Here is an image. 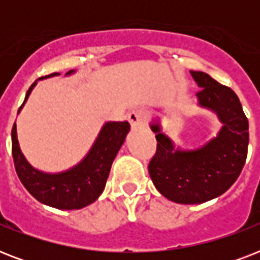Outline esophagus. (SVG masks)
I'll list each match as a JSON object with an SVG mask.
<instances>
[{
	"label": "esophagus",
	"mask_w": 260,
	"mask_h": 260,
	"mask_svg": "<svg viewBox=\"0 0 260 260\" xmlns=\"http://www.w3.org/2000/svg\"><path fill=\"white\" fill-rule=\"evenodd\" d=\"M128 118H129V122L132 128H140L143 125V121H144V112L142 109H132L128 114Z\"/></svg>",
	"instance_id": "esophagus-1"
}]
</instances>
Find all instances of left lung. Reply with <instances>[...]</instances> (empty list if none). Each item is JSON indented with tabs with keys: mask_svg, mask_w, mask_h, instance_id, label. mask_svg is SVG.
Listing matches in <instances>:
<instances>
[{
	"mask_svg": "<svg viewBox=\"0 0 260 260\" xmlns=\"http://www.w3.org/2000/svg\"><path fill=\"white\" fill-rule=\"evenodd\" d=\"M190 74L201 87L198 104L217 113L222 128L205 146L181 150L158 122L151 124L158 144L148 173L159 193L177 204H202L225 193L242 173L250 139L248 120L234 90L202 71Z\"/></svg>",
	"mask_w": 260,
	"mask_h": 260,
	"instance_id": "obj_1",
	"label": "left lung"
}]
</instances>
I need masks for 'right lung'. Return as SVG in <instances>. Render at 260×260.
<instances>
[{"label": "right lung", "instance_id": "add662e5", "mask_svg": "<svg viewBox=\"0 0 260 260\" xmlns=\"http://www.w3.org/2000/svg\"><path fill=\"white\" fill-rule=\"evenodd\" d=\"M70 73L73 71H69L67 74ZM52 75L59 74L54 73L48 77ZM35 85L36 82L32 83L28 89L22 105L28 100ZM22 105L18 108V112L21 110ZM128 132V121L106 122L82 162L63 173L47 174L36 170L26 162L18 147L14 122L12 128V155L14 169L22 185L38 201L58 209H81L95 201L104 191L112 163Z\"/></svg>", "mask_w": 260, "mask_h": 260}]
</instances>
